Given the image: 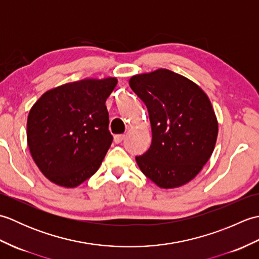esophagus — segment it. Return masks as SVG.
<instances>
[{
    "mask_svg": "<svg viewBox=\"0 0 259 259\" xmlns=\"http://www.w3.org/2000/svg\"><path fill=\"white\" fill-rule=\"evenodd\" d=\"M123 139H124V135H117V136H114L113 140L115 144H120V142L123 141Z\"/></svg>",
    "mask_w": 259,
    "mask_h": 259,
    "instance_id": "34e87169",
    "label": "esophagus"
}]
</instances>
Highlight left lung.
I'll return each mask as SVG.
<instances>
[{
	"label": "left lung",
	"instance_id": "8db88e82",
	"mask_svg": "<svg viewBox=\"0 0 259 259\" xmlns=\"http://www.w3.org/2000/svg\"><path fill=\"white\" fill-rule=\"evenodd\" d=\"M129 84L145 102L152 131L150 148L136 157L140 170L160 188L189 183L209 160L217 140L218 122L207 95L167 69L131 76Z\"/></svg>",
	"mask_w": 259,
	"mask_h": 259
}]
</instances>
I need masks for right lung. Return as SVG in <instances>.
<instances>
[{
    "instance_id": "1",
    "label": "right lung",
    "mask_w": 259,
    "mask_h": 259,
    "mask_svg": "<svg viewBox=\"0 0 259 259\" xmlns=\"http://www.w3.org/2000/svg\"><path fill=\"white\" fill-rule=\"evenodd\" d=\"M117 79H85L47 91L30 110L27 145L41 172L73 188L97 172L112 144L108 97Z\"/></svg>"
}]
</instances>
